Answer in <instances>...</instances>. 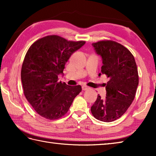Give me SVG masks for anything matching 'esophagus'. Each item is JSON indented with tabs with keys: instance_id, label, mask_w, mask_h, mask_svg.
<instances>
[{
	"instance_id": "34e87169",
	"label": "esophagus",
	"mask_w": 156,
	"mask_h": 156,
	"mask_svg": "<svg viewBox=\"0 0 156 156\" xmlns=\"http://www.w3.org/2000/svg\"><path fill=\"white\" fill-rule=\"evenodd\" d=\"M82 89H83V90H87L89 89V87L86 86V85H83L82 86Z\"/></svg>"
}]
</instances>
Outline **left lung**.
<instances>
[{
  "mask_svg": "<svg viewBox=\"0 0 156 156\" xmlns=\"http://www.w3.org/2000/svg\"><path fill=\"white\" fill-rule=\"evenodd\" d=\"M102 58L101 73L109 79L105 86L107 95L98 96L91 107L92 115L102 122L120 118L130 107L139 83L138 68L133 54L122 44L105 40L92 43Z\"/></svg>",
  "mask_w": 156,
  "mask_h": 156,
  "instance_id": "1",
  "label": "left lung"
}]
</instances>
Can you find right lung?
<instances>
[{
  "mask_svg": "<svg viewBox=\"0 0 156 156\" xmlns=\"http://www.w3.org/2000/svg\"><path fill=\"white\" fill-rule=\"evenodd\" d=\"M84 43L50 35L37 40L29 48L21 69L23 92L42 117L51 120L62 118L82 91L80 85L58 82V76L62 73L73 53Z\"/></svg>",
  "mask_w": 156,
  "mask_h": 156,
  "instance_id": "obj_1",
  "label": "right lung"
}]
</instances>
